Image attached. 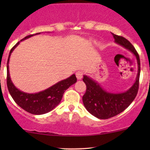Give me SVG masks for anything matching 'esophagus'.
Listing matches in <instances>:
<instances>
[{"instance_id":"obj_1","label":"esophagus","mask_w":150,"mask_h":150,"mask_svg":"<svg viewBox=\"0 0 150 150\" xmlns=\"http://www.w3.org/2000/svg\"><path fill=\"white\" fill-rule=\"evenodd\" d=\"M75 75H76L77 80H81L82 77V75H83V73L82 71H78L75 73Z\"/></svg>"}]
</instances>
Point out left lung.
<instances>
[{
	"mask_svg": "<svg viewBox=\"0 0 150 150\" xmlns=\"http://www.w3.org/2000/svg\"><path fill=\"white\" fill-rule=\"evenodd\" d=\"M115 42L129 50L135 55L137 63V75L135 82L126 92L111 93L106 91L100 85L90 77L84 75V82L87 86L82 101L86 109L91 114L99 119H108L119 114L128 108L135 99L138 92L140 73V57L134 46L126 39L113 34Z\"/></svg>",
	"mask_w": 150,
	"mask_h": 150,
	"instance_id": "obj_1",
	"label": "left lung"
}]
</instances>
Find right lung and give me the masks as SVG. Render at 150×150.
Wrapping results in <instances>:
<instances>
[{
  "label": "right lung",
  "mask_w": 150,
  "mask_h": 150,
  "mask_svg": "<svg viewBox=\"0 0 150 150\" xmlns=\"http://www.w3.org/2000/svg\"><path fill=\"white\" fill-rule=\"evenodd\" d=\"M39 34L40 33L27 36L22 40H20V42L36 34ZM20 42L17 43L12 48L10 51L9 56H8V63H7V86H8V91L15 103L26 111L34 115L44 114L51 111L59 104L65 91L77 82L76 76L75 74H73L65 80L60 81L50 87L49 88L37 93L30 94V93H26L20 91L15 87L10 79L9 65H8L10 55L15 48L18 46Z\"/></svg>",
  "instance_id": "add662e5"
}]
</instances>
